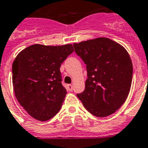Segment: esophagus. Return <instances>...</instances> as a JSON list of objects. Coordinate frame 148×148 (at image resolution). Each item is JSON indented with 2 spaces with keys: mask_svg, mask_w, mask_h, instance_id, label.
Returning <instances> with one entry per match:
<instances>
[{
  "mask_svg": "<svg viewBox=\"0 0 148 148\" xmlns=\"http://www.w3.org/2000/svg\"><path fill=\"white\" fill-rule=\"evenodd\" d=\"M66 88H67V90H68V91H73V85H67Z\"/></svg>",
  "mask_w": 148,
  "mask_h": 148,
  "instance_id": "esophagus-1",
  "label": "esophagus"
}]
</instances>
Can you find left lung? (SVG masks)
Returning <instances> with one entry per match:
<instances>
[{
	"mask_svg": "<svg viewBox=\"0 0 148 148\" xmlns=\"http://www.w3.org/2000/svg\"><path fill=\"white\" fill-rule=\"evenodd\" d=\"M73 45L88 73L85 91L77 97L95 116L113 114L125 103L131 88L133 67L129 53L119 43L104 37Z\"/></svg>",
	"mask_w": 148,
	"mask_h": 148,
	"instance_id": "8db88e82",
	"label": "left lung"
}]
</instances>
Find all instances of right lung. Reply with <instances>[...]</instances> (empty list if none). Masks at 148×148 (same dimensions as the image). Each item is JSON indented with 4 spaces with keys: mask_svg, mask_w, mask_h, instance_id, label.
Returning <instances> with one entry per match:
<instances>
[{
    "mask_svg": "<svg viewBox=\"0 0 148 148\" xmlns=\"http://www.w3.org/2000/svg\"><path fill=\"white\" fill-rule=\"evenodd\" d=\"M73 51L71 44H36L20 51L13 61L14 94L19 104L34 119L47 121L60 110L66 90L61 83L60 68Z\"/></svg>",
    "mask_w": 148,
    "mask_h": 148,
    "instance_id": "add662e5",
    "label": "right lung"
}]
</instances>
